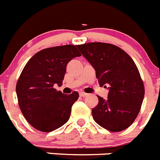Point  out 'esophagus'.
Returning <instances> with one entry per match:
<instances>
[{
  "instance_id": "obj_1",
  "label": "esophagus",
  "mask_w": 160,
  "mask_h": 160,
  "mask_svg": "<svg viewBox=\"0 0 160 160\" xmlns=\"http://www.w3.org/2000/svg\"><path fill=\"white\" fill-rule=\"evenodd\" d=\"M79 95L82 96V97H85V96H88V94H87V93L83 92H81L79 93Z\"/></svg>"
}]
</instances>
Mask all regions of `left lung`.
I'll list each match as a JSON object with an SVG mask.
<instances>
[{
	"instance_id": "8db88e82",
	"label": "left lung",
	"mask_w": 160,
	"mask_h": 160,
	"mask_svg": "<svg viewBox=\"0 0 160 160\" xmlns=\"http://www.w3.org/2000/svg\"><path fill=\"white\" fill-rule=\"evenodd\" d=\"M77 47L96 70L99 85L109 86L108 99L97 96L99 102L92 110L93 119L110 132L125 130L138 115L145 96L143 81L135 63L113 44L88 42Z\"/></svg>"
}]
</instances>
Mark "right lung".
I'll use <instances>...</instances> for the list:
<instances>
[{
	"label": "right lung",
	"instance_id": "1",
	"mask_svg": "<svg viewBox=\"0 0 160 160\" xmlns=\"http://www.w3.org/2000/svg\"><path fill=\"white\" fill-rule=\"evenodd\" d=\"M81 53L75 45L46 48L27 62L16 84L19 108L36 130L50 132L68 122L78 92L64 95L55 88L62 85L66 67Z\"/></svg>",
	"mask_w": 160,
	"mask_h": 160
}]
</instances>
